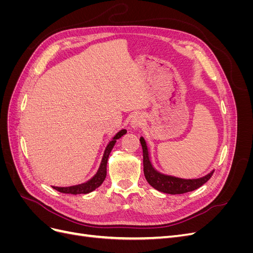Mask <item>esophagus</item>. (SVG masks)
<instances>
[{
	"mask_svg": "<svg viewBox=\"0 0 253 253\" xmlns=\"http://www.w3.org/2000/svg\"><path fill=\"white\" fill-rule=\"evenodd\" d=\"M144 124V119L142 117V115L140 114H135L131 118V127L132 128H138L140 126H142Z\"/></svg>",
	"mask_w": 253,
	"mask_h": 253,
	"instance_id": "esophagus-1",
	"label": "esophagus"
}]
</instances>
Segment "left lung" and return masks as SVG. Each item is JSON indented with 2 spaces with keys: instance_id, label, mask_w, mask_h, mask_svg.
Instances as JSON below:
<instances>
[{
  "instance_id": "1",
  "label": "left lung",
  "mask_w": 253,
  "mask_h": 253,
  "mask_svg": "<svg viewBox=\"0 0 253 253\" xmlns=\"http://www.w3.org/2000/svg\"><path fill=\"white\" fill-rule=\"evenodd\" d=\"M140 143L143 153L144 177L153 188L160 191V192L168 194H183L187 192H191V191L198 189L202 187L204 183L208 181L214 172V170H212L209 174L203 176V177L194 179H183L179 177H175V176L163 174L158 172L155 168L153 167L150 160L148 145L145 143L143 137H140Z\"/></svg>"
}]
</instances>
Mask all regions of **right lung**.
Returning a JSON list of instances; mask_svg holds the SVG:
<instances>
[{"label":"right lung","instance_id":"obj_1","mask_svg":"<svg viewBox=\"0 0 253 253\" xmlns=\"http://www.w3.org/2000/svg\"><path fill=\"white\" fill-rule=\"evenodd\" d=\"M125 134H126V129H125V128L121 129V131H119L116 135H115L113 137V139L108 143V145H106V148L104 150L100 166H99V169L90 179H88L87 181L83 182V183H79V185H75V186H71V187L51 186V188L59 191V192H61V193L74 194V195L87 194L89 192H93V191L96 190L99 186H101V183L104 181V179L106 177V164H108L110 153L113 150L115 143H116V140L119 139L120 137H122Z\"/></svg>","mask_w":253,"mask_h":253}]
</instances>
